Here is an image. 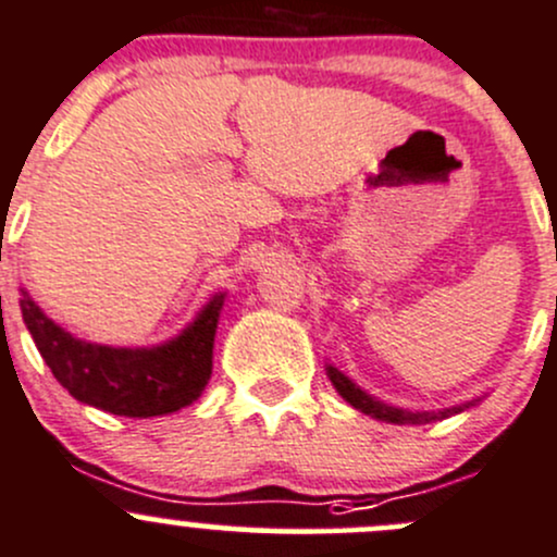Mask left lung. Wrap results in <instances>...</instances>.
<instances>
[{"label": "left lung", "instance_id": "8db88e82", "mask_svg": "<svg viewBox=\"0 0 557 557\" xmlns=\"http://www.w3.org/2000/svg\"><path fill=\"white\" fill-rule=\"evenodd\" d=\"M326 375H330L332 386L337 388V394H341L343 399H346L348 405H354L357 410L367 412V416L377 418V421H388V423H432V421H443V418H450L456 416V412L467 410V407H472L474 403H480V399H472V403H463V405H456V407H445V410H403V407H392V405H383L377 403V399H372L370 394L362 392V388L357 386L354 381H348L346 375H343L337 367L326 364Z\"/></svg>", "mask_w": 557, "mask_h": 557}]
</instances>
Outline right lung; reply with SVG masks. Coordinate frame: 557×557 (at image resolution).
<instances>
[{
	"mask_svg": "<svg viewBox=\"0 0 557 557\" xmlns=\"http://www.w3.org/2000/svg\"><path fill=\"white\" fill-rule=\"evenodd\" d=\"M225 295H214L174 341L154 348H112L61 330L23 292L21 313L55 381L79 403L112 416H169L193 405L211 377V348Z\"/></svg>",
	"mask_w": 557,
	"mask_h": 557,
	"instance_id": "1",
	"label": "right lung"
}]
</instances>
